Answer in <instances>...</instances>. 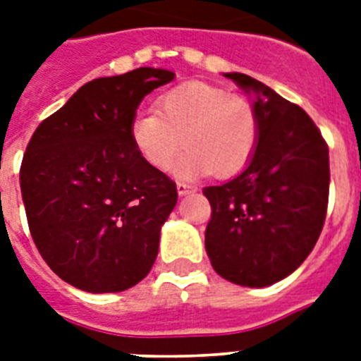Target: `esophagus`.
<instances>
[{
	"instance_id": "esophagus-1",
	"label": "esophagus",
	"mask_w": 361,
	"mask_h": 361,
	"mask_svg": "<svg viewBox=\"0 0 361 361\" xmlns=\"http://www.w3.org/2000/svg\"><path fill=\"white\" fill-rule=\"evenodd\" d=\"M197 191V187L195 185H189V183H183V181H180L178 183V195L180 197H183V195H189V192H195Z\"/></svg>"
}]
</instances>
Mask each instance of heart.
<instances>
[{"mask_svg":"<svg viewBox=\"0 0 361 361\" xmlns=\"http://www.w3.org/2000/svg\"><path fill=\"white\" fill-rule=\"evenodd\" d=\"M129 135L138 155L153 169H169L183 144L187 152L176 163V176L212 172L231 178L257 152L260 121L247 99L204 82H189L161 95L157 110L136 112Z\"/></svg>","mask_w":361,"mask_h":361,"instance_id":"1","label":"heart"}]
</instances>
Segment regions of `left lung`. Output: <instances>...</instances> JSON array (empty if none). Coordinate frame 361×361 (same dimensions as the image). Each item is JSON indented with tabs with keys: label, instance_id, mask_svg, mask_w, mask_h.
Segmentation results:
<instances>
[{
	"label": "left lung",
	"instance_id": "left-lung-1",
	"mask_svg": "<svg viewBox=\"0 0 361 361\" xmlns=\"http://www.w3.org/2000/svg\"><path fill=\"white\" fill-rule=\"evenodd\" d=\"M225 76L255 93L260 138L241 174L204 187L212 204L206 252L223 279L260 288L285 279L313 251L328 209L330 155L305 110L251 76Z\"/></svg>",
	"mask_w": 361,
	"mask_h": 361
}]
</instances>
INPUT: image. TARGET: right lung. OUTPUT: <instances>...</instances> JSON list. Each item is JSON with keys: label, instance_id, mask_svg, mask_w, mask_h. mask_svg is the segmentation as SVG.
Returning a JSON list of instances; mask_svg holds the SVG:
<instances>
[{"label": "right lung", "instance_id": "obj_1", "mask_svg": "<svg viewBox=\"0 0 361 361\" xmlns=\"http://www.w3.org/2000/svg\"><path fill=\"white\" fill-rule=\"evenodd\" d=\"M166 69L87 82L25 147L20 189L31 238L54 274L80 290H127L152 269L176 183L138 155L129 125Z\"/></svg>", "mask_w": 361, "mask_h": 361}]
</instances>
